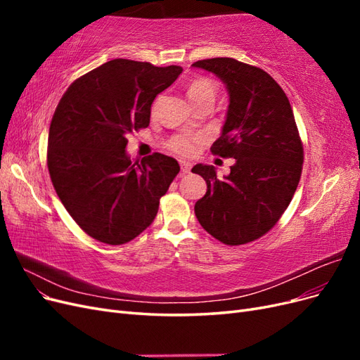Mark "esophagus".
I'll return each instance as SVG.
<instances>
[{
    "label": "esophagus",
    "instance_id": "34e87169",
    "mask_svg": "<svg viewBox=\"0 0 360 360\" xmlns=\"http://www.w3.org/2000/svg\"><path fill=\"white\" fill-rule=\"evenodd\" d=\"M180 168H181L183 174H188V172H191L192 165H191V163H188V162H180Z\"/></svg>",
    "mask_w": 360,
    "mask_h": 360
}]
</instances>
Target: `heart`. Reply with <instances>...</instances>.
Here are the masks:
<instances>
[{"mask_svg": "<svg viewBox=\"0 0 360 360\" xmlns=\"http://www.w3.org/2000/svg\"><path fill=\"white\" fill-rule=\"evenodd\" d=\"M188 96L192 103L202 99L214 101L216 85L210 79H195L189 85ZM201 141H202L201 135H176L168 141L167 148L174 155L186 158L193 155V151L197 150V146L201 143Z\"/></svg>", "mask_w": 360, "mask_h": 360, "instance_id": "1", "label": "heart"}]
</instances>
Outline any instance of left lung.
<instances>
[{"mask_svg":"<svg viewBox=\"0 0 360 360\" xmlns=\"http://www.w3.org/2000/svg\"><path fill=\"white\" fill-rule=\"evenodd\" d=\"M192 66L214 73L226 86V120L210 150L236 159L224 179L212 165L192 168L207 183L195 216L225 245L254 242L276 225L300 180L303 146L290 101L267 72L234 58L200 60Z\"/></svg>","mask_w":360,"mask_h":360,"instance_id":"left-lung-1","label":"left lung"}]
</instances>
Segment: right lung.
I'll return each mask as SVG.
<instances>
[{"instance_id": "add662e5", "label": "right lung", "mask_w": 360, "mask_h": 360, "mask_svg": "<svg viewBox=\"0 0 360 360\" xmlns=\"http://www.w3.org/2000/svg\"><path fill=\"white\" fill-rule=\"evenodd\" d=\"M181 72L115 58L63 94L49 127V176L73 221L96 240L124 245L155 221L179 162L160 153L130 160L126 136L148 126L155 97Z\"/></svg>"}]
</instances>
